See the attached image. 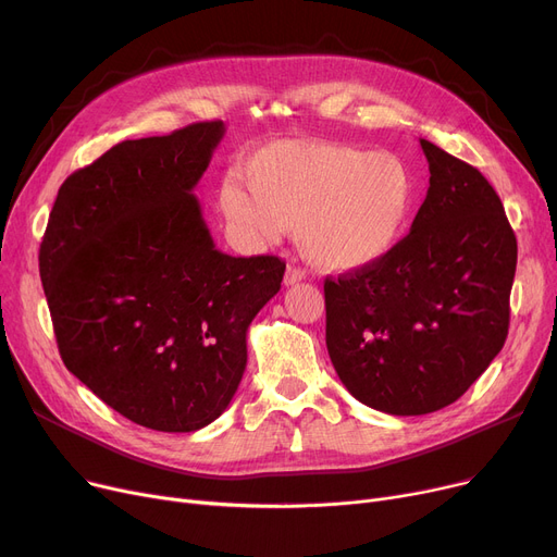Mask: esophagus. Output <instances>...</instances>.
<instances>
[{"label": "esophagus", "mask_w": 557, "mask_h": 557, "mask_svg": "<svg viewBox=\"0 0 557 557\" xmlns=\"http://www.w3.org/2000/svg\"><path fill=\"white\" fill-rule=\"evenodd\" d=\"M307 277V273L302 271V269H298V267H288L286 269V275H284V284L286 286H290V284H298V282H302Z\"/></svg>", "instance_id": "esophagus-1"}]
</instances>
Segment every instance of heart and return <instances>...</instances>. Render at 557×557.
Segmentation results:
<instances>
[{
  "label": "heart",
  "instance_id": "1",
  "mask_svg": "<svg viewBox=\"0 0 557 557\" xmlns=\"http://www.w3.org/2000/svg\"><path fill=\"white\" fill-rule=\"evenodd\" d=\"M219 205L248 248L300 232L305 255L323 271L376 267L401 242L416 205V185L401 160L357 146L290 139L255 151Z\"/></svg>",
  "mask_w": 557,
  "mask_h": 557
}]
</instances>
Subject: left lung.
I'll return each instance as SVG.
<instances>
[{"mask_svg": "<svg viewBox=\"0 0 557 557\" xmlns=\"http://www.w3.org/2000/svg\"><path fill=\"white\" fill-rule=\"evenodd\" d=\"M411 232L376 267L325 280L327 352L343 386L388 416L454 404L502 352L517 239L485 175L429 139Z\"/></svg>", "mask_w": 557, "mask_h": 557, "instance_id": "8db88e82", "label": "left lung"}]
</instances>
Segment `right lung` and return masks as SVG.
Listing matches in <instances>:
<instances>
[{"mask_svg":"<svg viewBox=\"0 0 557 557\" xmlns=\"http://www.w3.org/2000/svg\"><path fill=\"white\" fill-rule=\"evenodd\" d=\"M225 135L200 122L126 139L58 189L40 244L58 352L131 422H214L246 370L252 318L282 284L273 255L214 246L194 187Z\"/></svg>","mask_w":557,"mask_h":557,"instance_id":"obj_1","label":"right lung"}]
</instances>
